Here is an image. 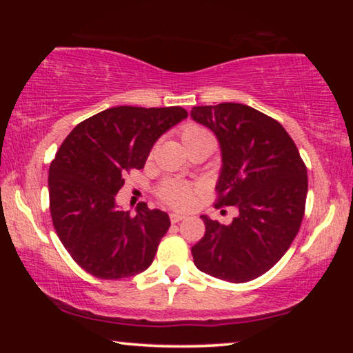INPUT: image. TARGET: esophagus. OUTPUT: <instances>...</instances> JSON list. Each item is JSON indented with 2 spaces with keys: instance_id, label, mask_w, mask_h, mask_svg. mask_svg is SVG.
Listing matches in <instances>:
<instances>
[{
  "instance_id": "obj_1",
  "label": "esophagus",
  "mask_w": 353,
  "mask_h": 353,
  "mask_svg": "<svg viewBox=\"0 0 353 353\" xmlns=\"http://www.w3.org/2000/svg\"><path fill=\"white\" fill-rule=\"evenodd\" d=\"M181 220H185V215H180V214H170V221H172V223H180Z\"/></svg>"
}]
</instances>
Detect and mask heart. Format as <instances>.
<instances>
[{
	"instance_id": "1",
	"label": "heart",
	"mask_w": 353,
	"mask_h": 353,
	"mask_svg": "<svg viewBox=\"0 0 353 353\" xmlns=\"http://www.w3.org/2000/svg\"><path fill=\"white\" fill-rule=\"evenodd\" d=\"M180 137L186 151L196 146H214L212 134L201 125H186L183 127ZM159 197L175 209H188L194 201V188L190 183L168 180L159 188Z\"/></svg>"
}]
</instances>
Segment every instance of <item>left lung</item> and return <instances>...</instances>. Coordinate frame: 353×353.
Masks as SVG:
<instances>
[{"instance_id": "obj_1", "label": "left lung", "mask_w": 353, "mask_h": 353, "mask_svg": "<svg viewBox=\"0 0 353 353\" xmlns=\"http://www.w3.org/2000/svg\"><path fill=\"white\" fill-rule=\"evenodd\" d=\"M191 117L220 143L215 207L239 212L230 225L201 216L205 234L191 248L194 265L223 281H252L286 254L301 228L307 167L283 125L250 105H196Z\"/></svg>"}]
</instances>
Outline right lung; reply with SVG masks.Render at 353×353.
I'll list each match as a JSON object with an SVG mask.
<instances>
[{
    "mask_svg": "<svg viewBox=\"0 0 353 353\" xmlns=\"http://www.w3.org/2000/svg\"><path fill=\"white\" fill-rule=\"evenodd\" d=\"M188 117L183 108L119 105L83 120L50 165L52 225L67 252L101 279L134 276L152 263L170 226L165 212L143 204L137 215L115 196L130 170L146 163L154 143Z\"/></svg>",
    "mask_w": 353,
    "mask_h": 353,
    "instance_id": "obj_1",
    "label": "right lung"
}]
</instances>
